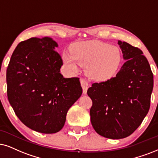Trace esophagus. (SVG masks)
I'll use <instances>...</instances> for the list:
<instances>
[{"label":"esophagus","mask_w":158,"mask_h":158,"mask_svg":"<svg viewBox=\"0 0 158 158\" xmlns=\"http://www.w3.org/2000/svg\"><path fill=\"white\" fill-rule=\"evenodd\" d=\"M80 82H81V87H82V89H83V93L86 94L87 93V89H88L89 84L87 81L85 80V79H81Z\"/></svg>","instance_id":"1"}]
</instances>
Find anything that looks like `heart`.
Masks as SVG:
<instances>
[{"label":"heart","mask_w":158,"mask_h":158,"mask_svg":"<svg viewBox=\"0 0 158 158\" xmlns=\"http://www.w3.org/2000/svg\"><path fill=\"white\" fill-rule=\"evenodd\" d=\"M63 60L70 71L77 72L79 65L95 81H106L117 73L121 63L119 48L101 41H88L74 46L71 53L63 54Z\"/></svg>","instance_id":"heart-1"}]
</instances>
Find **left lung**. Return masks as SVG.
<instances>
[{
  "instance_id": "left-lung-1",
  "label": "left lung",
  "mask_w": 158,
  "mask_h": 158,
  "mask_svg": "<svg viewBox=\"0 0 158 158\" xmlns=\"http://www.w3.org/2000/svg\"><path fill=\"white\" fill-rule=\"evenodd\" d=\"M118 44L125 60L119 72L87 89L93 101L92 125L111 139L129 136L139 127L149 111L153 89V74L143 52L125 41Z\"/></svg>"
}]
</instances>
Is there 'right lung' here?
<instances>
[{
    "instance_id": "right-lung-1",
    "label": "right lung",
    "mask_w": 158,
    "mask_h": 158,
    "mask_svg": "<svg viewBox=\"0 0 158 158\" xmlns=\"http://www.w3.org/2000/svg\"><path fill=\"white\" fill-rule=\"evenodd\" d=\"M58 47L50 37L31 38L14 51L6 71L8 99L26 126L55 133L64 126L69 109L82 93L79 79L60 73Z\"/></svg>"
}]
</instances>
